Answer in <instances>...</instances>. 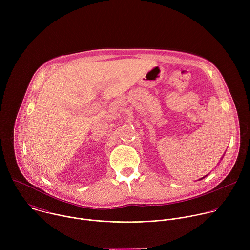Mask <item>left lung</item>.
Returning a JSON list of instances; mask_svg holds the SVG:
<instances>
[{
	"mask_svg": "<svg viewBox=\"0 0 250 250\" xmlns=\"http://www.w3.org/2000/svg\"><path fill=\"white\" fill-rule=\"evenodd\" d=\"M203 178H205V177H203ZM203 178H202V179H203Z\"/></svg>",
	"mask_w": 250,
	"mask_h": 250,
	"instance_id": "8db88e82",
	"label": "left lung"
}]
</instances>
